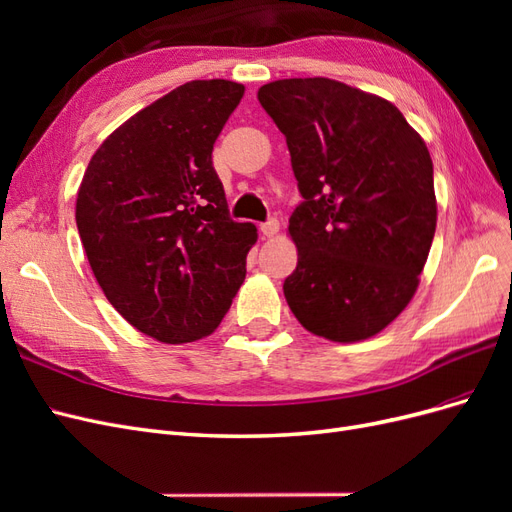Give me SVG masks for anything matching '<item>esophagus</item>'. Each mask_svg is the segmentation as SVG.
I'll list each match as a JSON object with an SVG mask.
<instances>
[{
    "instance_id": "34e87169",
    "label": "esophagus",
    "mask_w": 512,
    "mask_h": 512,
    "mask_svg": "<svg viewBox=\"0 0 512 512\" xmlns=\"http://www.w3.org/2000/svg\"><path fill=\"white\" fill-rule=\"evenodd\" d=\"M260 232L265 237H273V235H277V232H280V220L277 218H269L265 224H260Z\"/></svg>"
}]
</instances>
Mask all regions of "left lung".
<instances>
[{
    "label": "left lung",
    "mask_w": 512,
    "mask_h": 512,
    "mask_svg": "<svg viewBox=\"0 0 512 512\" xmlns=\"http://www.w3.org/2000/svg\"><path fill=\"white\" fill-rule=\"evenodd\" d=\"M258 102L303 196L288 226L299 250L288 307L331 342L380 333L414 297L436 232L427 145L391 102L320 76L262 85Z\"/></svg>",
    "instance_id": "obj_1"
}]
</instances>
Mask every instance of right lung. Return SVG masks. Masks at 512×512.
Instances as JSON below:
<instances>
[{
	"label": "right lung",
	"mask_w": 512,
	"mask_h": 512,
	"mask_svg": "<svg viewBox=\"0 0 512 512\" xmlns=\"http://www.w3.org/2000/svg\"><path fill=\"white\" fill-rule=\"evenodd\" d=\"M243 91L224 79L173 89L106 138L79 188L76 226L100 288L164 344L218 329L258 239L230 218L211 160Z\"/></svg>",
	"instance_id": "add662e5"
}]
</instances>
